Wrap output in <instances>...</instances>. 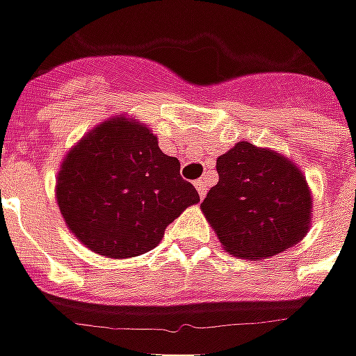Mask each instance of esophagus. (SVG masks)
<instances>
[{"label":"esophagus","instance_id":"obj_1","mask_svg":"<svg viewBox=\"0 0 356 356\" xmlns=\"http://www.w3.org/2000/svg\"><path fill=\"white\" fill-rule=\"evenodd\" d=\"M195 187H197V191H199V195H201V197H205V195H207V189H209L207 179H197V181H195Z\"/></svg>","mask_w":356,"mask_h":356}]
</instances>
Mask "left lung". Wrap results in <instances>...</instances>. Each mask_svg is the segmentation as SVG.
Here are the masks:
<instances>
[{"label": "left lung", "instance_id": "left-lung-1", "mask_svg": "<svg viewBox=\"0 0 356 356\" xmlns=\"http://www.w3.org/2000/svg\"><path fill=\"white\" fill-rule=\"evenodd\" d=\"M217 173L201 209L227 253L267 259L307 235L311 191L301 169L281 153L239 141L217 159Z\"/></svg>", "mask_w": 356, "mask_h": 356}]
</instances>
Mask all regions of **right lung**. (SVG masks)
Here are the masks:
<instances>
[{"label": "right lung", "instance_id": "1", "mask_svg": "<svg viewBox=\"0 0 356 356\" xmlns=\"http://www.w3.org/2000/svg\"><path fill=\"white\" fill-rule=\"evenodd\" d=\"M153 131L125 115L103 121L71 147L55 197L70 231L89 251L111 259L157 247L167 225L199 201Z\"/></svg>", "mask_w": 356, "mask_h": 356}]
</instances>
